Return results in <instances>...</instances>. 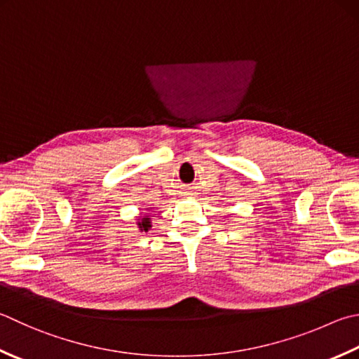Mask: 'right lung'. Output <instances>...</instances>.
I'll return each mask as SVG.
<instances>
[{
	"instance_id": "add662e5",
	"label": "right lung",
	"mask_w": 359,
	"mask_h": 359,
	"mask_svg": "<svg viewBox=\"0 0 359 359\" xmlns=\"http://www.w3.org/2000/svg\"><path fill=\"white\" fill-rule=\"evenodd\" d=\"M137 226L140 231H148L151 228V219L148 214H140L137 219Z\"/></svg>"
}]
</instances>
